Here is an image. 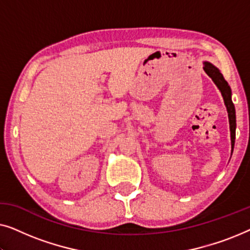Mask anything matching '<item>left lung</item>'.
Wrapping results in <instances>:
<instances>
[{"label": "left lung", "mask_w": 250, "mask_h": 250, "mask_svg": "<svg viewBox=\"0 0 250 250\" xmlns=\"http://www.w3.org/2000/svg\"><path fill=\"white\" fill-rule=\"evenodd\" d=\"M204 70L208 76L211 78L218 90H220L222 97H223L224 104L227 107L229 124H230V135H231V155L233 152L234 148V140H235V128H237V123H235V108L233 102H232V92L230 85L224 80L223 75L221 74L220 69L215 67L213 63L205 61L204 62Z\"/></svg>", "instance_id": "1"}]
</instances>
